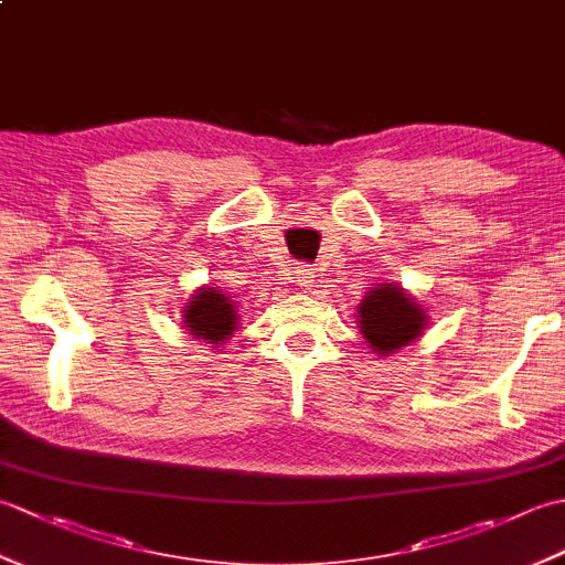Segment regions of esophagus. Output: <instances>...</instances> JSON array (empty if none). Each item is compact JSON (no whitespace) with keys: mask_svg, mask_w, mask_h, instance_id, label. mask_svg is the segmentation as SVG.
Wrapping results in <instances>:
<instances>
[{"mask_svg":"<svg viewBox=\"0 0 565 565\" xmlns=\"http://www.w3.org/2000/svg\"><path fill=\"white\" fill-rule=\"evenodd\" d=\"M294 279L298 281V286L308 289V286H313V281H316V269L310 267V264H298V267L294 269Z\"/></svg>","mask_w":565,"mask_h":565,"instance_id":"34e87169","label":"esophagus"}]
</instances>
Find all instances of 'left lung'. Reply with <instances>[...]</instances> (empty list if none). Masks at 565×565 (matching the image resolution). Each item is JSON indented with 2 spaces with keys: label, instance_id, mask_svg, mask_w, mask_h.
I'll use <instances>...</instances> for the list:
<instances>
[{
  "label": "left lung",
  "instance_id": "left-lung-1",
  "mask_svg": "<svg viewBox=\"0 0 565 565\" xmlns=\"http://www.w3.org/2000/svg\"><path fill=\"white\" fill-rule=\"evenodd\" d=\"M359 328L374 352L391 354L423 332L425 310L398 286L381 284L359 303Z\"/></svg>",
  "mask_w": 565,
  "mask_h": 565
}]
</instances>
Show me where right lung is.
Masks as SVG:
<instances>
[{"label": "right lung", "mask_w": 565, "mask_h": 565, "mask_svg": "<svg viewBox=\"0 0 565 565\" xmlns=\"http://www.w3.org/2000/svg\"><path fill=\"white\" fill-rule=\"evenodd\" d=\"M184 313L191 334H196V338L209 344H218L225 338H231L237 322L233 301L223 291L215 289L199 291L191 298Z\"/></svg>", "instance_id": "obj_1"}]
</instances>
